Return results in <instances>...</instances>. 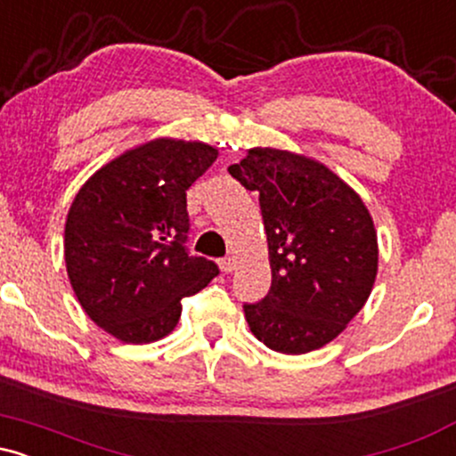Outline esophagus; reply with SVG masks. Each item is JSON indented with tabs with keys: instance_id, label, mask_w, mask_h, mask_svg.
<instances>
[{
	"instance_id": "34e87169",
	"label": "esophagus",
	"mask_w": 456,
	"mask_h": 456,
	"mask_svg": "<svg viewBox=\"0 0 456 456\" xmlns=\"http://www.w3.org/2000/svg\"><path fill=\"white\" fill-rule=\"evenodd\" d=\"M218 265H221V270L224 272V274H232V272L235 270V259L233 257H224L218 261Z\"/></svg>"
}]
</instances>
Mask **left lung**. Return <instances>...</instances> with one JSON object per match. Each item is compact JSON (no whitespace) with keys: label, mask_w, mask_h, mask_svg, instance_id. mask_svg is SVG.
I'll use <instances>...</instances> for the list:
<instances>
[{"label":"left lung","mask_w":456,"mask_h":456,"mask_svg":"<svg viewBox=\"0 0 456 456\" xmlns=\"http://www.w3.org/2000/svg\"><path fill=\"white\" fill-rule=\"evenodd\" d=\"M229 174L259 192L272 287L244 305L250 332L281 354H308L338 337L369 300L378 232L364 201L323 162L253 148Z\"/></svg>","instance_id":"1"}]
</instances>
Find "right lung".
<instances>
[{"instance_id":"1","label":"right lung","mask_w":456,"mask_h":456,"mask_svg":"<svg viewBox=\"0 0 456 456\" xmlns=\"http://www.w3.org/2000/svg\"><path fill=\"white\" fill-rule=\"evenodd\" d=\"M201 141L151 139L126 150L77 192L64 257L78 305L124 343H154L177 326L182 297L218 274L186 250V191L216 160Z\"/></svg>"}]
</instances>
